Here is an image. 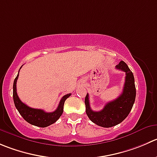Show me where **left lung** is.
I'll return each mask as SVG.
<instances>
[{
	"label": "left lung",
	"mask_w": 157,
	"mask_h": 157,
	"mask_svg": "<svg viewBox=\"0 0 157 157\" xmlns=\"http://www.w3.org/2000/svg\"><path fill=\"white\" fill-rule=\"evenodd\" d=\"M116 68L126 73L123 93L116 100L109 102L100 111H94L90 106L89 94L85 97L86 113L89 119L102 127H112L121 124L130 113L136 98L134 77L124 61H121Z\"/></svg>",
	"instance_id": "left-lung-1"
}]
</instances>
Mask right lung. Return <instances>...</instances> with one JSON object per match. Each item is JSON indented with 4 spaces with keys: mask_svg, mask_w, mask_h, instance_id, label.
<instances>
[{
    "mask_svg": "<svg viewBox=\"0 0 157 157\" xmlns=\"http://www.w3.org/2000/svg\"><path fill=\"white\" fill-rule=\"evenodd\" d=\"M18 76H19V72H18L17 76L16 78L14 79V81H13V98L15 106L17 109L20 114L22 116L23 118L27 123L32 124V125L36 126V127H46L54 124L60 118L62 113H63V105H64L65 100L71 95V94H66V95H64L62 97L60 103H59L58 106H57V108L54 112L47 113L44 110H43V109L31 108L30 106H27L26 104H24V103H22V101L20 100L17 96V94L16 84Z\"/></svg>",
    "mask_w": 157,
    "mask_h": 157,
    "instance_id": "add662e5",
    "label": "right lung"
}]
</instances>
